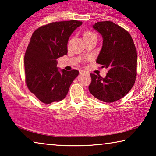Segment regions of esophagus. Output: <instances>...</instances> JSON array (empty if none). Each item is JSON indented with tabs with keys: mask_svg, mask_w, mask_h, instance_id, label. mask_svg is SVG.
I'll use <instances>...</instances> for the list:
<instances>
[{
	"mask_svg": "<svg viewBox=\"0 0 156 156\" xmlns=\"http://www.w3.org/2000/svg\"><path fill=\"white\" fill-rule=\"evenodd\" d=\"M84 72H84V71H83V70H80V74H82V73H84Z\"/></svg>",
	"mask_w": 156,
	"mask_h": 156,
	"instance_id": "1",
	"label": "esophagus"
}]
</instances>
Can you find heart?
I'll use <instances>...</instances> for the list:
<instances>
[{"label": "heart", "mask_w": 156, "mask_h": 156, "mask_svg": "<svg viewBox=\"0 0 156 156\" xmlns=\"http://www.w3.org/2000/svg\"><path fill=\"white\" fill-rule=\"evenodd\" d=\"M96 36V34L93 32H90V31H87V32H86L84 34V37H87V36Z\"/></svg>", "instance_id": "obj_1"}]
</instances>
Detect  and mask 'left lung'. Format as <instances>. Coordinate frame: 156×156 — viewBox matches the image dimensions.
I'll return each mask as SVG.
<instances>
[{"label":"left lung","mask_w":156,"mask_h":156,"mask_svg":"<svg viewBox=\"0 0 156 156\" xmlns=\"http://www.w3.org/2000/svg\"><path fill=\"white\" fill-rule=\"evenodd\" d=\"M93 28L103 39L96 62L109 72L105 78L91 73L89 90L101 101L115 102L126 96L135 83L136 48L128 31L112 21L98 22Z\"/></svg>","instance_id":"left-lung-1"}]
</instances>
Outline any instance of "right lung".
<instances>
[{
  "mask_svg": "<svg viewBox=\"0 0 156 156\" xmlns=\"http://www.w3.org/2000/svg\"><path fill=\"white\" fill-rule=\"evenodd\" d=\"M83 22L60 21L42 26L34 31L25 55L26 83L43 103L59 102L67 96L78 70H59L56 59L67 54L70 36Z\"/></svg>",
  "mask_w": 156,
  "mask_h": 156,
  "instance_id": "1",
  "label": "right lung"
}]
</instances>
